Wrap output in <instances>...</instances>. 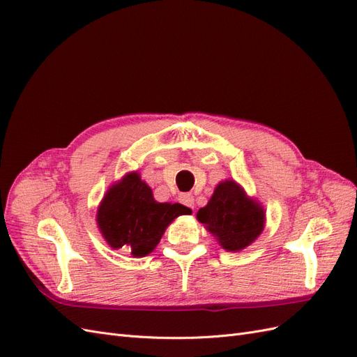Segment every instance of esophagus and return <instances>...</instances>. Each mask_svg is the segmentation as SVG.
Returning <instances> with one entry per match:
<instances>
[{
	"label": "esophagus",
	"instance_id": "1",
	"mask_svg": "<svg viewBox=\"0 0 357 357\" xmlns=\"http://www.w3.org/2000/svg\"><path fill=\"white\" fill-rule=\"evenodd\" d=\"M178 199H180L181 204H185L186 207H190V208L195 207V199H193L192 193H181Z\"/></svg>",
	"mask_w": 357,
	"mask_h": 357
}]
</instances>
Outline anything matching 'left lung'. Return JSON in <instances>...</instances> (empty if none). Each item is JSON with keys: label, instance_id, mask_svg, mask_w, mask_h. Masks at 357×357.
Returning a JSON list of instances; mask_svg holds the SVG:
<instances>
[{"label": "left lung", "instance_id": "1", "mask_svg": "<svg viewBox=\"0 0 357 357\" xmlns=\"http://www.w3.org/2000/svg\"><path fill=\"white\" fill-rule=\"evenodd\" d=\"M197 219L228 252H241L255 243L266 220L262 204L248 197L244 188L231 178L215 186L207 205L198 210Z\"/></svg>", "mask_w": 357, "mask_h": 357}]
</instances>
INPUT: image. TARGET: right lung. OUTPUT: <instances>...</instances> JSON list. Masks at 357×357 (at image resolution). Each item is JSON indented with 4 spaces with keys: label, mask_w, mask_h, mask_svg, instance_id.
Here are the masks:
<instances>
[{
    "label": "right lung",
    "mask_w": 357,
    "mask_h": 357,
    "mask_svg": "<svg viewBox=\"0 0 357 357\" xmlns=\"http://www.w3.org/2000/svg\"><path fill=\"white\" fill-rule=\"evenodd\" d=\"M192 210L181 204L158 202L138 171L128 172L105 192L96 211V225L114 250L132 257L152 253L168 225Z\"/></svg>",
    "instance_id": "1"
}]
</instances>
